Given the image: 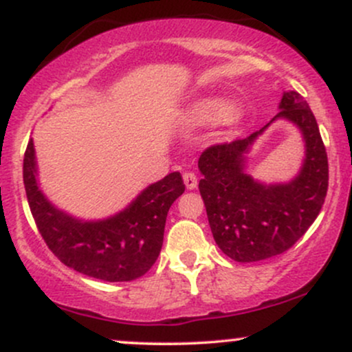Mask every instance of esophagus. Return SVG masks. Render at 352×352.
<instances>
[{
    "mask_svg": "<svg viewBox=\"0 0 352 352\" xmlns=\"http://www.w3.org/2000/svg\"><path fill=\"white\" fill-rule=\"evenodd\" d=\"M184 184L187 190L197 188V175L193 172H185L184 173Z\"/></svg>",
    "mask_w": 352,
    "mask_h": 352,
    "instance_id": "34e87169",
    "label": "esophagus"
}]
</instances>
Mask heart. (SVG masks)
<instances>
[{
    "mask_svg": "<svg viewBox=\"0 0 352 352\" xmlns=\"http://www.w3.org/2000/svg\"><path fill=\"white\" fill-rule=\"evenodd\" d=\"M240 117V109L233 102L221 99H201L187 112V122L192 125L232 124Z\"/></svg>",
    "mask_w": 352,
    "mask_h": 352,
    "instance_id": "b5f03b06",
    "label": "heart"
}]
</instances>
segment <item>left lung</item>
<instances>
[{
  "label": "left lung",
  "mask_w": 352,
  "mask_h": 352,
  "mask_svg": "<svg viewBox=\"0 0 352 352\" xmlns=\"http://www.w3.org/2000/svg\"><path fill=\"white\" fill-rule=\"evenodd\" d=\"M276 118L296 124L305 140V160L293 181L266 186L245 172V153L269 124L246 139L212 145L199 159V188L213 238L240 263L292 248L316 220L328 192V155L308 102L296 91L283 92L272 122Z\"/></svg>",
  "instance_id": "1"
}]
</instances>
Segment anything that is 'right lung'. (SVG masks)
<instances>
[{
    "label": "right lung",
    "instance_id": "add662e5",
    "mask_svg": "<svg viewBox=\"0 0 352 352\" xmlns=\"http://www.w3.org/2000/svg\"><path fill=\"white\" fill-rule=\"evenodd\" d=\"M33 139L24 152L23 180L39 233L64 265L102 281H132L159 258L168 208L185 192L180 172L148 185L122 212L80 220L51 204L39 188Z\"/></svg>",
    "mask_w": 352,
    "mask_h": 352
}]
</instances>
